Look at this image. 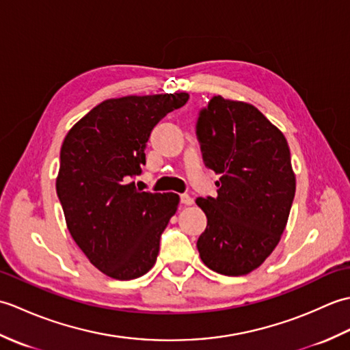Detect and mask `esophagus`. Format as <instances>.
Instances as JSON below:
<instances>
[{"instance_id":"esophagus-1","label":"esophagus","mask_w":350,"mask_h":350,"mask_svg":"<svg viewBox=\"0 0 350 350\" xmlns=\"http://www.w3.org/2000/svg\"><path fill=\"white\" fill-rule=\"evenodd\" d=\"M180 202H182V204H185V206H191V204H194V198H192V197L188 196V194H182V196H180Z\"/></svg>"}]
</instances>
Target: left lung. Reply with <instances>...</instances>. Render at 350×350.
I'll use <instances>...</instances> for the list:
<instances>
[{"mask_svg":"<svg viewBox=\"0 0 350 350\" xmlns=\"http://www.w3.org/2000/svg\"><path fill=\"white\" fill-rule=\"evenodd\" d=\"M196 129L206 167L221 174L218 196L196 200L207 218L200 257L218 273L247 275L287 224L296 189L287 139L256 107L221 96L200 111Z\"/></svg>","mask_w":350,"mask_h":350,"instance_id":"obj_1","label":"left lung"}]
</instances>
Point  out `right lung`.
<instances>
[{
    "instance_id": "obj_1",
    "label": "right lung",
    "mask_w": 350,
    "mask_h": 350,
    "mask_svg": "<svg viewBox=\"0 0 350 350\" xmlns=\"http://www.w3.org/2000/svg\"><path fill=\"white\" fill-rule=\"evenodd\" d=\"M188 93L124 96L85 114L66 135L57 196L69 232L92 265L116 280L153 267L161 234L179 206L174 192L137 189L150 132Z\"/></svg>"
}]
</instances>
